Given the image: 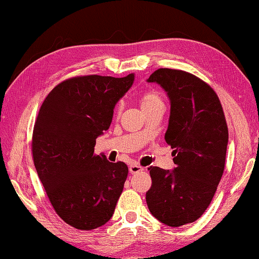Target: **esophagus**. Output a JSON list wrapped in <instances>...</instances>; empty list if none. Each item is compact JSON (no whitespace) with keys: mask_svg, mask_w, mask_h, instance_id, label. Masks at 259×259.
Wrapping results in <instances>:
<instances>
[{"mask_svg":"<svg viewBox=\"0 0 259 259\" xmlns=\"http://www.w3.org/2000/svg\"><path fill=\"white\" fill-rule=\"evenodd\" d=\"M129 171H130L131 175H137V173L144 171V167L140 166L138 164H131L129 166Z\"/></svg>","mask_w":259,"mask_h":259,"instance_id":"1","label":"esophagus"}]
</instances>
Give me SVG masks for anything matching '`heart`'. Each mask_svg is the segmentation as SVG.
<instances>
[{
  "label": "heart",
  "mask_w": 259,
  "mask_h": 259,
  "mask_svg": "<svg viewBox=\"0 0 259 259\" xmlns=\"http://www.w3.org/2000/svg\"><path fill=\"white\" fill-rule=\"evenodd\" d=\"M140 105L142 110L144 111L150 108H153L156 106H163V100L161 96L157 91H149L143 94L140 98ZM122 109V105H118L117 107V113H119Z\"/></svg>",
  "instance_id": "heart-1"
}]
</instances>
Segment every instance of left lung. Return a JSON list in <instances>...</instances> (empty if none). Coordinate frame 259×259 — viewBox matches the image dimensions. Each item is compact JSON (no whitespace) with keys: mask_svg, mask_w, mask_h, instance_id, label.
<instances>
[{"mask_svg":"<svg viewBox=\"0 0 259 259\" xmlns=\"http://www.w3.org/2000/svg\"><path fill=\"white\" fill-rule=\"evenodd\" d=\"M148 82L160 84L171 103L165 141L175 149L176 167H149L146 203L158 221L180 227L196 221L211 202L225 171L228 126L216 93L198 76L159 68Z\"/></svg>","mask_w":259,"mask_h":259,"instance_id":"8db88e82","label":"left lung"}]
</instances>
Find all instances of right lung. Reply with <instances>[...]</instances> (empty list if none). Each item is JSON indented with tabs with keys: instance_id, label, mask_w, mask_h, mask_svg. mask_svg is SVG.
Returning a JSON list of instances; mask_svg holds the SVG:
<instances>
[{
	"instance_id": "right-lung-1",
	"label": "right lung",
	"mask_w": 259,
	"mask_h": 259,
	"mask_svg": "<svg viewBox=\"0 0 259 259\" xmlns=\"http://www.w3.org/2000/svg\"><path fill=\"white\" fill-rule=\"evenodd\" d=\"M134 79V74L67 79L50 92L38 113L34 167L56 213L76 229L92 230L109 221L123 191L128 166L96 156L94 146Z\"/></svg>"
}]
</instances>
